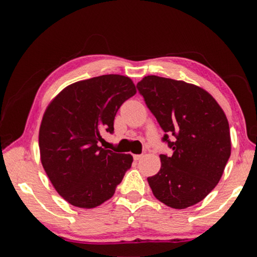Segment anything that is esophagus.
I'll list each match as a JSON object with an SVG mask.
<instances>
[{"label":"esophagus","instance_id":"obj_1","mask_svg":"<svg viewBox=\"0 0 257 257\" xmlns=\"http://www.w3.org/2000/svg\"><path fill=\"white\" fill-rule=\"evenodd\" d=\"M143 158V154H136V155H134V160L135 161H139Z\"/></svg>","mask_w":257,"mask_h":257}]
</instances>
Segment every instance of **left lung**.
I'll list each match as a JSON object with an SVG mask.
<instances>
[{
	"instance_id": "obj_1",
	"label": "left lung",
	"mask_w": 257,
	"mask_h": 257,
	"mask_svg": "<svg viewBox=\"0 0 257 257\" xmlns=\"http://www.w3.org/2000/svg\"><path fill=\"white\" fill-rule=\"evenodd\" d=\"M146 105L164 132L171 156L147 178L154 196L167 206L186 208L205 198L220 181L231 154L229 122L210 93L196 85L158 76L137 84Z\"/></svg>"
}]
</instances>
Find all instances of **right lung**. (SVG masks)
Listing matches in <instances>:
<instances>
[{
    "label": "right lung",
    "instance_id": "right-lung-1",
    "mask_svg": "<svg viewBox=\"0 0 257 257\" xmlns=\"http://www.w3.org/2000/svg\"><path fill=\"white\" fill-rule=\"evenodd\" d=\"M137 93L129 77L104 75L67 86L52 99L40 127L43 168L73 206L93 208L110 199L132 167L130 154L99 146L124 101Z\"/></svg>",
    "mask_w": 257,
    "mask_h": 257
}]
</instances>
